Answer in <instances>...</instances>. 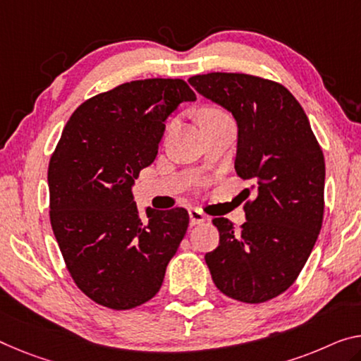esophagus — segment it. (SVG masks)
I'll list each match as a JSON object with an SVG mask.
<instances>
[{
  "label": "esophagus",
  "instance_id": "esophagus-1",
  "mask_svg": "<svg viewBox=\"0 0 361 361\" xmlns=\"http://www.w3.org/2000/svg\"><path fill=\"white\" fill-rule=\"evenodd\" d=\"M188 218H190V224L192 226H197V224H202L207 221V216H204L202 212H200L198 208H190L188 209Z\"/></svg>",
  "mask_w": 361,
  "mask_h": 361
}]
</instances>
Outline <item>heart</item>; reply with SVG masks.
Masks as SVG:
<instances>
[{"mask_svg":"<svg viewBox=\"0 0 361 361\" xmlns=\"http://www.w3.org/2000/svg\"><path fill=\"white\" fill-rule=\"evenodd\" d=\"M212 113H219V111H216V109H207V111H203L202 116H204V114H212Z\"/></svg>","mask_w":361,"mask_h":361,"instance_id":"b5f03b06","label":"heart"}]
</instances>
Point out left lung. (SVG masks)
Returning <instances> with one entry per match:
<instances>
[{
	"label": "left lung",
	"mask_w": 361,
	"mask_h": 361,
	"mask_svg": "<svg viewBox=\"0 0 361 361\" xmlns=\"http://www.w3.org/2000/svg\"><path fill=\"white\" fill-rule=\"evenodd\" d=\"M200 95L234 116L235 173L252 180L240 231L214 218L219 245L204 255L227 297L262 303L295 282L323 224L324 157L300 103L281 84L248 74L193 75Z\"/></svg>",
	"instance_id": "8db88e82"
}]
</instances>
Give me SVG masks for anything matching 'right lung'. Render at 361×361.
<instances>
[{"label": "right lung", "mask_w": 361, "mask_h": 361, "mask_svg": "<svg viewBox=\"0 0 361 361\" xmlns=\"http://www.w3.org/2000/svg\"><path fill=\"white\" fill-rule=\"evenodd\" d=\"M180 79L127 82L87 99L48 168L49 219L72 279L88 298L129 310L157 295L188 227L184 208H145L132 187L157 158L166 119L195 102Z\"/></svg>", "instance_id": "add662e5"}]
</instances>
